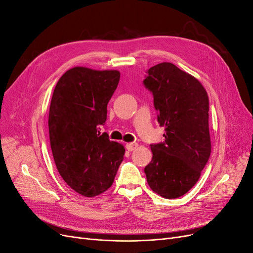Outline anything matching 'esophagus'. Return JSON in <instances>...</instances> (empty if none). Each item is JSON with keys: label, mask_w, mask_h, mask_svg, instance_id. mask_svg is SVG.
<instances>
[{"label": "esophagus", "mask_w": 253, "mask_h": 253, "mask_svg": "<svg viewBox=\"0 0 253 253\" xmlns=\"http://www.w3.org/2000/svg\"><path fill=\"white\" fill-rule=\"evenodd\" d=\"M137 147H138V144H137L136 142H129V143H126V150L129 151V152H132V151L136 150Z\"/></svg>", "instance_id": "obj_1"}]
</instances>
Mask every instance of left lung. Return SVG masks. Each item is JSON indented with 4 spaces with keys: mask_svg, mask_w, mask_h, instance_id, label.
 <instances>
[{
    "mask_svg": "<svg viewBox=\"0 0 253 253\" xmlns=\"http://www.w3.org/2000/svg\"><path fill=\"white\" fill-rule=\"evenodd\" d=\"M143 84L166 131L164 142L151 144L147 181L162 197L177 198L200 179L211 154L208 94L192 75L170 62L151 67Z\"/></svg>",
    "mask_w": 253,
    "mask_h": 253,
    "instance_id": "1",
    "label": "left lung"
}]
</instances>
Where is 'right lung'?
I'll use <instances>...</instances> for the list:
<instances>
[{
    "label": "right lung",
    "mask_w": 253,
    "mask_h": 253,
    "mask_svg": "<svg viewBox=\"0 0 253 253\" xmlns=\"http://www.w3.org/2000/svg\"><path fill=\"white\" fill-rule=\"evenodd\" d=\"M119 79L118 71L76 66L53 90L48 115L53 160L61 177L83 196L108 190L124 160V145L100 133Z\"/></svg>",
    "instance_id": "right-lung-1"
}]
</instances>
